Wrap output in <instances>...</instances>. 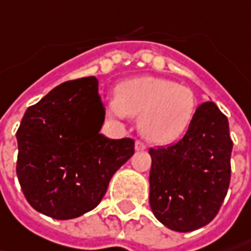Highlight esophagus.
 <instances>
[{
  "mask_svg": "<svg viewBox=\"0 0 251 251\" xmlns=\"http://www.w3.org/2000/svg\"><path fill=\"white\" fill-rule=\"evenodd\" d=\"M135 149H136L137 151H143V150H146V145H145L143 142H140V140H136Z\"/></svg>",
  "mask_w": 251,
  "mask_h": 251,
  "instance_id": "obj_1",
  "label": "esophagus"
}]
</instances>
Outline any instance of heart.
<instances>
[{"label": "heart", "instance_id": "1", "mask_svg": "<svg viewBox=\"0 0 251 251\" xmlns=\"http://www.w3.org/2000/svg\"><path fill=\"white\" fill-rule=\"evenodd\" d=\"M108 112L116 119L139 116V130L147 140L169 145L184 136L197 114V100L190 88L158 77H136L121 82Z\"/></svg>", "mask_w": 251, "mask_h": 251}]
</instances>
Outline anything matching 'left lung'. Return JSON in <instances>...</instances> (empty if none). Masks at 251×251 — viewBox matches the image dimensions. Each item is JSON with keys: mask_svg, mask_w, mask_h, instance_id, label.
<instances>
[{"mask_svg": "<svg viewBox=\"0 0 251 251\" xmlns=\"http://www.w3.org/2000/svg\"><path fill=\"white\" fill-rule=\"evenodd\" d=\"M232 147L227 118L215 102H203L181 140L149 150V201L161 224L192 232L212 221L229 188Z\"/></svg>", "mask_w": 251, "mask_h": 251, "instance_id": "left-lung-1", "label": "left lung"}]
</instances>
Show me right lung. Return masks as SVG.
<instances>
[{
  "instance_id": "add662e5",
  "label": "right lung",
  "mask_w": 251,
  "mask_h": 251,
  "mask_svg": "<svg viewBox=\"0 0 251 251\" xmlns=\"http://www.w3.org/2000/svg\"><path fill=\"white\" fill-rule=\"evenodd\" d=\"M104 119L95 77L63 82L27 108L17 132V176L33 209L64 221L101 202L135 153L133 139L100 133Z\"/></svg>"
}]
</instances>
